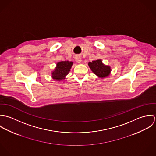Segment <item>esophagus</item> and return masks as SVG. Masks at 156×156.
<instances>
[{
  "label": "esophagus",
  "instance_id": "esophagus-1",
  "mask_svg": "<svg viewBox=\"0 0 156 156\" xmlns=\"http://www.w3.org/2000/svg\"><path fill=\"white\" fill-rule=\"evenodd\" d=\"M75 61H76L77 63H81L82 59H81L80 56H79V55H76V56H75Z\"/></svg>",
  "mask_w": 156,
  "mask_h": 156
}]
</instances>
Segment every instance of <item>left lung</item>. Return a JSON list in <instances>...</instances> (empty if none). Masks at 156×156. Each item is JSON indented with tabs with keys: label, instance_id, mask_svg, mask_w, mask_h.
<instances>
[{
	"label": "left lung",
	"instance_id": "1",
	"mask_svg": "<svg viewBox=\"0 0 156 156\" xmlns=\"http://www.w3.org/2000/svg\"><path fill=\"white\" fill-rule=\"evenodd\" d=\"M88 66L92 71L100 78L106 77L111 73V67L103 64L101 59L90 62L88 63Z\"/></svg>",
	"mask_w": 156,
	"mask_h": 156
}]
</instances>
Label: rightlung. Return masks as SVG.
I'll list each match as a JSON object with an SVG mask.
<instances>
[{"label":"right lung","mask_w":156,"mask_h":156,"mask_svg":"<svg viewBox=\"0 0 156 156\" xmlns=\"http://www.w3.org/2000/svg\"><path fill=\"white\" fill-rule=\"evenodd\" d=\"M73 64V62L68 61H61L57 63L56 67L51 73L52 78L58 81L64 79L70 71Z\"/></svg>","instance_id":"right-lung-1"}]
</instances>
